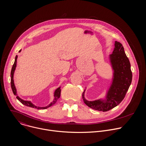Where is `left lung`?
Wrapping results in <instances>:
<instances>
[{
    "instance_id": "left-lung-1",
    "label": "left lung",
    "mask_w": 146,
    "mask_h": 146,
    "mask_svg": "<svg viewBox=\"0 0 146 146\" xmlns=\"http://www.w3.org/2000/svg\"><path fill=\"white\" fill-rule=\"evenodd\" d=\"M110 59L114 73L106 100L88 101L84 98L85 90L82 95L86 105L95 110L104 112L116 107L124 99L131 84L132 73L129 60L125 53L122 44L117 41L114 51L110 55Z\"/></svg>"
}]
</instances>
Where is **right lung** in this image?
I'll return each mask as SVG.
<instances>
[{
    "mask_svg": "<svg viewBox=\"0 0 146 146\" xmlns=\"http://www.w3.org/2000/svg\"><path fill=\"white\" fill-rule=\"evenodd\" d=\"M21 51V50L19 51V52ZM17 56H15V61H14V63L13 65V67H12V69H11V89H12V91H13V92L14 94V95L17 96V99L21 102V103H23V105H24L25 106H28V107H31V108H36L37 109H47L49 107H50L51 106H52L56 102V100L60 98V88H57L55 91V93H54V96H55V99L53 101V102L51 103L50 105L46 107H43V108H40V107H37L35 105H34L33 104H32L30 101H26V100H24L23 99H21V98H19L18 96H17V91H16V88L15 87V85H14V80H13V74H14V70L15 69V68H16V65H17Z\"/></svg>",
    "mask_w": 146,
    "mask_h": 146,
    "instance_id": "obj_1",
    "label": "right lung"
}]
</instances>
